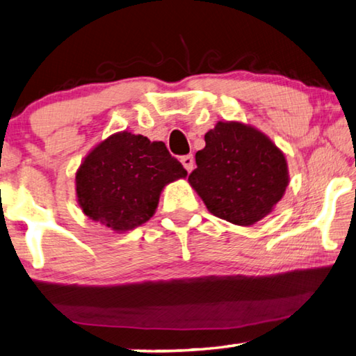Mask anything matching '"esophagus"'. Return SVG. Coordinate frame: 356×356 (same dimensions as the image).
<instances>
[{
  "label": "esophagus",
  "instance_id": "1",
  "mask_svg": "<svg viewBox=\"0 0 356 356\" xmlns=\"http://www.w3.org/2000/svg\"><path fill=\"white\" fill-rule=\"evenodd\" d=\"M180 161H182L184 168L188 172H191L193 168H195V159H193V155H184L182 159H180Z\"/></svg>",
  "mask_w": 356,
  "mask_h": 356
}]
</instances>
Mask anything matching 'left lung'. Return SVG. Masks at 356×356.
Segmentation results:
<instances>
[{
    "mask_svg": "<svg viewBox=\"0 0 356 356\" xmlns=\"http://www.w3.org/2000/svg\"><path fill=\"white\" fill-rule=\"evenodd\" d=\"M204 140L188 182L209 212L238 226L254 225L272 212L289 184L284 154L240 122H218Z\"/></svg>",
    "mask_w": 356,
    "mask_h": 356,
    "instance_id": "left-lung-1",
    "label": "left lung"
}]
</instances>
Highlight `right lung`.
<instances>
[{"mask_svg":"<svg viewBox=\"0 0 356 356\" xmlns=\"http://www.w3.org/2000/svg\"><path fill=\"white\" fill-rule=\"evenodd\" d=\"M185 176L165 143L120 131L84 159L75 177L76 196L89 218L122 232L150 220L163 186Z\"/></svg>","mask_w":356,"mask_h":356,"instance_id":"right-lung-1","label":"right lung"}]
</instances>
